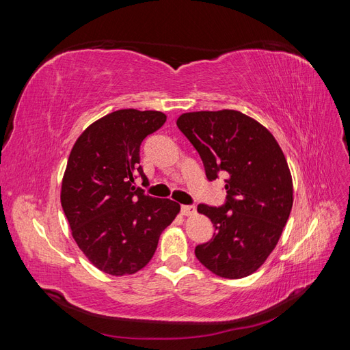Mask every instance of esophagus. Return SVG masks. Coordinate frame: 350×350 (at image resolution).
<instances>
[{"instance_id":"obj_1","label":"esophagus","mask_w":350,"mask_h":350,"mask_svg":"<svg viewBox=\"0 0 350 350\" xmlns=\"http://www.w3.org/2000/svg\"><path fill=\"white\" fill-rule=\"evenodd\" d=\"M181 213L184 216H193V215H196V207L194 206H183Z\"/></svg>"}]
</instances>
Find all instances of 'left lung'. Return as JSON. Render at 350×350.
Wrapping results in <instances>:
<instances>
[{"label": "left lung", "instance_id": "8db88e82", "mask_svg": "<svg viewBox=\"0 0 350 350\" xmlns=\"http://www.w3.org/2000/svg\"><path fill=\"white\" fill-rule=\"evenodd\" d=\"M176 125L210 181L226 175V204L197 207L216 232L196 247V257L219 278H247L276 248L291 215L293 183L286 157L266 126L239 111L187 112Z\"/></svg>", "mask_w": 350, "mask_h": 350}]
</instances>
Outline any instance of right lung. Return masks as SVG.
Segmentation results:
<instances>
[{
    "instance_id": "right-lung-1",
    "label": "right lung",
    "mask_w": 350,
    "mask_h": 350,
    "mask_svg": "<svg viewBox=\"0 0 350 350\" xmlns=\"http://www.w3.org/2000/svg\"><path fill=\"white\" fill-rule=\"evenodd\" d=\"M166 121L159 111L120 109L102 116L74 143L61 184L71 235L100 271L126 276L146 267L181 206L146 196L140 144Z\"/></svg>"
}]
</instances>
